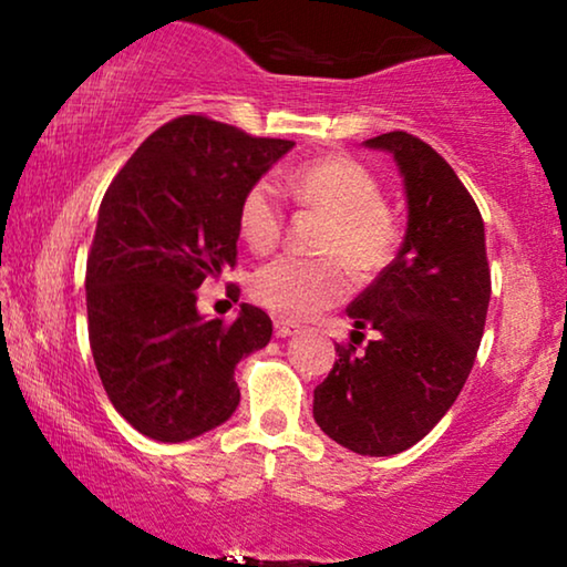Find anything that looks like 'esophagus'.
<instances>
[{"mask_svg":"<svg viewBox=\"0 0 567 567\" xmlns=\"http://www.w3.org/2000/svg\"><path fill=\"white\" fill-rule=\"evenodd\" d=\"M276 330V338H289V336H297V332L301 330L297 322H286V320H276L274 324Z\"/></svg>","mask_w":567,"mask_h":567,"instance_id":"esophagus-1","label":"esophagus"}]
</instances>
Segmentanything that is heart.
Here are the masks:
<instances>
[{
	"instance_id": "1",
	"label": "heart",
	"mask_w": 567,
	"mask_h": 567,
	"mask_svg": "<svg viewBox=\"0 0 567 567\" xmlns=\"http://www.w3.org/2000/svg\"><path fill=\"white\" fill-rule=\"evenodd\" d=\"M284 188L299 206L324 214L317 252L330 258H276L255 270L250 293L284 320H309L348 293V276L374 278L400 247V221L382 200L379 181L361 162L328 154L291 169ZM284 229L276 185L255 181L237 206V231L255 252H268Z\"/></svg>"
}]
</instances>
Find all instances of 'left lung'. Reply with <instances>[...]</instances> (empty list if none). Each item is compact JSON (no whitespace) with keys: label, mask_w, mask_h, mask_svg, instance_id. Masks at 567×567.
<instances>
[{"label":"left lung","mask_w":567,"mask_h":567,"mask_svg":"<svg viewBox=\"0 0 567 567\" xmlns=\"http://www.w3.org/2000/svg\"><path fill=\"white\" fill-rule=\"evenodd\" d=\"M390 152L408 193V231L377 281L348 307L355 330L315 390V421L367 456L417 444L467 382L491 305L485 224L460 177L408 131L369 138ZM361 329L375 338L358 351Z\"/></svg>","instance_id":"left-lung-1"}]
</instances>
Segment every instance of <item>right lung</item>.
Instances as JSON below:
<instances>
[{
	"mask_svg": "<svg viewBox=\"0 0 567 567\" xmlns=\"http://www.w3.org/2000/svg\"><path fill=\"white\" fill-rule=\"evenodd\" d=\"M291 146L181 115L107 185L84 276L90 348L113 408L144 436L177 444L237 410V363L274 324L252 305L204 320L196 289L237 266L239 198Z\"/></svg>",
	"mask_w": 567,
	"mask_h": 567,
	"instance_id": "right-lung-1",
	"label": "right lung"
}]
</instances>
